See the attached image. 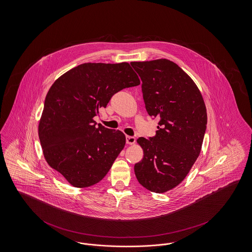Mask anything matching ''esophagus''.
I'll use <instances>...</instances> for the list:
<instances>
[{
	"label": "esophagus",
	"instance_id": "esophagus-1",
	"mask_svg": "<svg viewBox=\"0 0 252 252\" xmlns=\"http://www.w3.org/2000/svg\"><path fill=\"white\" fill-rule=\"evenodd\" d=\"M126 142H127V144H129V145H133V144H134V142H135V137L127 135V136H126Z\"/></svg>",
	"mask_w": 252,
	"mask_h": 252
}]
</instances>
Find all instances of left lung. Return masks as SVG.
<instances>
[{
	"label": "left lung",
	"instance_id": "8db88e82",
	"mask_svg": "<svg viewBox=\"0 0 252 252\" xmlns=\"http://www.w3.org/2000/svg\"><path fill=\"white\" fill-rule=\"evenodd\" d=\"M142 81L149 116L159 119L156 135L136 142L143 158L134 164L138 183L164 193L184 180L201 150L207 114L201 92L191 77L167 59L132 62Z\"/></svg>",
	"mask_w": 252,
	"mask_h": 252
}]
</instances>
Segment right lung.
Returning a JSON list of instances; mask_svg holds the SVG:
<instances>
[{
	"label": "right lung",
	"mask_w": 252,
	"mask_h": 252,
	"mask_svg": "<svg viewBox=\"0 0 252 252\" xmlns=\"http://www.w3.org/2000/svg\"><path fill=\"white\" fill-rule=\"evenodd\" d=\"M140 84L129 63H84L69 69L49 90L38 125L46 161L78 188L99 183L126 137L96 126L94 118L119 91Z\"/></svg>",
	"instance_id": "add662e5"
}]
</instances>
